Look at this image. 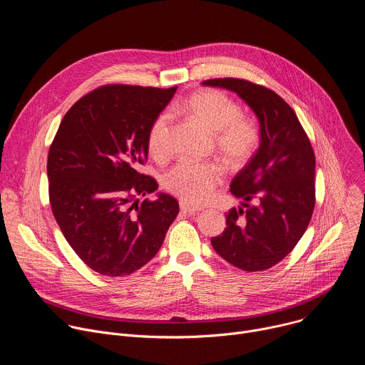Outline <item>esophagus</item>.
Masks as SVG:
<instances>
[{"instance_id": "esophagus-1", "label": "esophagus", "mask_w": 365, "mask_h": 365, "mask_svg": "<svg viewBox=\"0 0 365 365\" xmlns=\"http://www.w3.org/2000/svg\"><path fill=\"white\" fill-rule=\"evenodd\" d=\"M180 211H182L183 214L193 215V214H196L199 210H196V207L190 206V205H189V203H186V202H180Z\"/></svg>"}]
</instances>
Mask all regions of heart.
I'll list each match as a JSON object with an SVG mask.
<instances>
[{
    "label": "heart",
    "mask_w": 365,
    "mask_h": 365,
    "mask_svg": "<svg viewBox=\"0 0 365 365\" xmlns=\"http://www.w3.org/2000/svg\"><path fill=\"white\" fill-rule=\"evenodd\" d=\"M178 111H185L214 134V145L222 160L231 168L245 165L258 147L257 125L241 115L238 103L221 91L205 89L189 96ZM172 115L160 114L150 127L147 144L154 158L162 159L168 153V135ZM224 170L218 163L180 162L163 176L166 190L190 205L210 199L221 185Z\"/></svg>",
    "instance_id": "heart-1"
}]
</instances>
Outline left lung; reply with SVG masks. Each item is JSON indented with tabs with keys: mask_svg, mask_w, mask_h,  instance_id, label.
<instances>
[{
	"mask_svg": "<svg viewBox=\"0 0 365 365\" xmlns=\"http://www.w3.org/2000/svg\"><path fill=\"white\" fill-rule=\"evenodd\" d=\"M205 86L235 92L259 123V145L231 182L241 206L227 214L214 250L244 272L273 267L294 248L315 207V154L289 103L272 89L235 78Z\"/></svg>",
	"mask_w": 365,
	"mask_h": 365,
	"instance_id": "8db88e82",
	"label": "left lung"
}]
</instances>
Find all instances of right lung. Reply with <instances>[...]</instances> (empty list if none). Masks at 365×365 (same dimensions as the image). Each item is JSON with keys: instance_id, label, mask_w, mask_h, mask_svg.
Segmentation results:
<instances>
[{"instance_id": "obj_1", "label": "right lung", "mask_w": 365, "mask_h": 365, "mask_svg": "<svg viewBox=\"0 0 365 365\" xmlns=\"http://www.w3.org/2000/svg\"><path fill=\"white\" fill-rule=\"evenodd\" d=\"M176 89L101 86L73 103L50 145L51 212L78 257L99 274L121 277L145 266L179 214L168 193L135 199L159 187L140 168L150 127Z\"/></svg>"}]
</instances>
